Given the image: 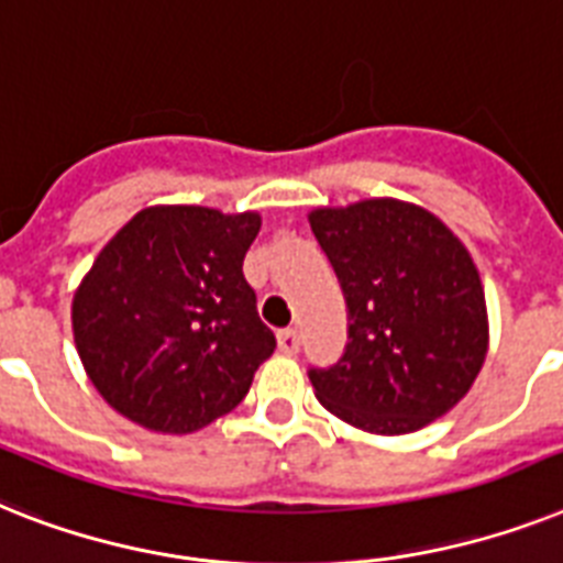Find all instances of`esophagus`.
<instances>
[{
  "instance_id": "obj_1",
  "label": "esophagus",
  "mask_w": 563,
  "mask_h": 563,
  "mask_svg": "<svg viewBox=\"0 0 563 563\" xmlns=\"http://www.w3.org/2000/svg\"><path fill=\"white\" fill-rule=\"evenodd\" d=\"M277 346H280V353L295 355L300 350V332L297 329H280L277 332Z\"/></svg>"
}]
</instances>
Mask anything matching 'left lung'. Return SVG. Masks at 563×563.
<instances>
[{"label":"left lung","mask_w":563,"mask_h":563,"mask_svg":"<svg viewBox=\"0 0 563 563\" xmlns=\"http://www.w3.org/2000/svg\"><path fill=\"white\" fill-rule=\"evenodd\" d=\"M344 289L346 346L309 382L367 433H410L472 390L488 350L486 295L465 245L431 210L364 199L309 213Z\"/></svg>","instance_id":"obj_1"}]
</instances>
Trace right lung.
<instances>
[{
	"label": "right lung",
	"mask_w": 563,
	"mask_h": 563,
	"mask_svg": "<svg viewBox=\"0 0 563 563\" xmlns=\"http://www.w3.org/2000/svg\"><path fill=\"white\" fill-rule=\"evenodd\" d=\"M260 213L139 210L103 245L71 303L86 376L121 416L190 433L234 410L274 353L242 260Z\"/></svg>",
	"instance_id": "right-lung-1"
}]
</instances>
